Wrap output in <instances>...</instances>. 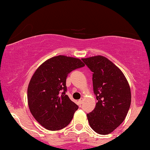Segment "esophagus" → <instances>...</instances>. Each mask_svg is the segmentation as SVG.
I'll use <instances>...</instances> for the list:
<instances>
[{"instance_id":"34e87169","label":"esophagus","mask_w":150,"mask_h":150,"mask_svg":"<svg viewBox=\"0 0 150 150\" xmlns=\"http://www.w3.org/2000/svg\"><path fill=\"white\" fill-rule=\"evenodd\" d=\"M83 98H81V99H80L79 100V104H80V105L83 104Z\"/></svg>"}]
</instances>
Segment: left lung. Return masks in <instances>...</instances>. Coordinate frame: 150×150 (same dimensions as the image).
<instances>
[{"label": "left lung", "instance_id": "8db88e82", "mask_svg": "<svg viewBox=\"0 0 150 150\" xmlns=\"http://www.w3.org/2000/svg\"><path fill=\"white\" fill-rule=\"evenodd\" d=\"M93 72V92L98 102L87 114L91 128L100 134H108L126 118L131 103L130 88L122 71L106 57L82 59Z\"/></svg>", "mask_w": 150, "mask_h": 150}]
</instances>
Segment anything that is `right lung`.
Returning a JSON list of instances; mask_svg holds the SVG:
<instances>
[{
	"instance_id": "right-lung-1",
	"label": "right lung",
	"mask_w": 150,
	"mask_h": 150,
	"mask_svg": "<svg viewBox=\"0 0 150 150\" xmlns=\"http://www.w3.org/2000/svg\"><path fill=\"white\" fill-rule=\"evenodd\" d=\"M84 66L79 59L59 55L43 63L33 75L27 91L28 107L47 130H61L72 120L79 106L66 95V79Z\"/></svg>"
}]
</instances>
